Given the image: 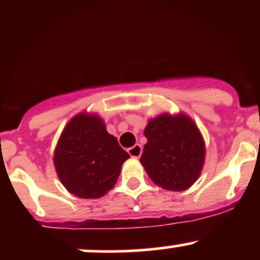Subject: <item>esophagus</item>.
<instances>
[{
  "mask_svg": "<svg viewBox=\"0 0 260 260\" xmlns=\"http://www.w3.org/2000/svg\"><path fill=\"white\" fill-rule=\"evenodd\" d=\"M142 153H143V148L140 144H136L134 147L128 149V154H129L132 157H134V159H139Z\"/></svg>",
  "mask_w": 260,
  "mask_h": 260,
  "instance_id": "obj_1",
  "label": "esophagus"
}]
</instances>
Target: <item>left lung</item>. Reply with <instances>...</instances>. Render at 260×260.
I'll return each instance as SVG.
<instances>
[{"mask_svg": "<svg viewBox=\"0 0 260 260\" xmlns=\"http://www.w3.org/2000/svg\"><path fill=\"white\" fill-rule=\"evenodd\" d=\"M144 136L140 164L151 181L174 192L192 187L205 161V142L196 122L184 112H164L149 120Z\"/></svg>", "mask_w": 260, "mask_h": 260, "instance_id": "left-lung-1", "label": "left lung"}]
</instances>
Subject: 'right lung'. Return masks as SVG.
Here are the masks:
<instances>
[{"label": "right lung", "instance_id": "right-lung-1", "mask_svg": "<svg viewBox=\"0 0 260 260\" xmlns=\"http://www.w3.org/2000/svg\"><path fill=\"white\" fill-rule=\"evenodd\" d=\"M129 154L98 113L82 111L66 124L53 153L58 180L71 194L98 199L111 190Z\"/></svg>", "mask_w": 260, "mask_h": 260}]
</instances>
